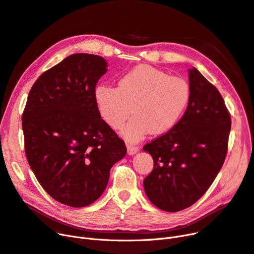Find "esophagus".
Returning <instances> with one entry per match:
<instances>
[{"label":"esophagus","instance_id":"esophagus-1","mask_svg":"<svg viewBox=\"0 0 254 254\" xmlns=\"http://www.w3.org/2000/svg\"><path fill=\"white\" fill-rule=\"evenodd\" d=\"M127 153L129 155L137 153L139 151V149H140L139 146H137L135 144H131V143H127Z\"/></svg>","mask_w":254,"mask_h":254}]
</instances>
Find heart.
<instances>
[{"mask_svg": "<svg viewBox=\"0 0 254 254\" xmlns=\"http://www.w3.org/2000/svg\"><path fill=\"white\" fill-rule=\"evenodd\" d=\"M98 110L114 128L124 125V135L138 140L150 131L159 135L174 127L190 100V83L182 77L148 64H140L119 78L117 87L100 84L93 92Z\"/></svg>", "mask_w": 254, "mask_h": 254, "instance_id": "b5f03b06", "label": "heart"}]
</instances>
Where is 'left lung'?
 <instances>
[{
    "instance_id": "8db88e82",
    "label": "left lung",
    "mask_w": 254,
    "mask_h": 254,
    "mask_svg": "<svg viewBox=\"0 0 254 254\" xmlns=\"http://www.w3.org/2000/svg\"><path fill=\"white\" fill-rule=\"evenodd\" d=\"M190 100L179 122L144 145L153 170L143 181L157 208L177 212L193 205L216 178L228 153L231 114L218 89L190 69Z\"/></svg>"
}]
</instances>
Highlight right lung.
I'll use <instances>...</instances> for the list:
<instances>
[{
    "instance_id": "obj_1",
    "label": "right lung",
    "mask_w": 254,
    "mask_h": 254,
    "mask_svg": "<svg viewBox=\"0 0 254 254\" xmlns=\"http://www.w3.org/2000/svg\"><path fill=\"white\" fill-rule=\"evenodd\" d=\"M100 57L76 53L40 75L22 113L24 151L44 190L70 207L90 205L127 153L123 139L102 119L95 102L107 72Z\"/></svg>"
}]
</instances>
